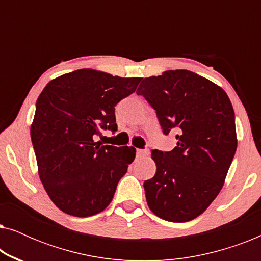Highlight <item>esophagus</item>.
<instances>
[{
  "instance_id": "1",
  "label": "esophagus",
  "mask_w": 261,
  "mask_h": 261,
  "mask_svg": "<svg viewBox=\"0 0 261 261\" xmlns=\"http://www.w3.org/2000/svg\"><path fill=\"white\" fill-rule=\"evenodd\" d=\"M148 154H149L148 149H138L137 151V155L139 158H146V156H148Z\"/></svg>"
}]
</instances>
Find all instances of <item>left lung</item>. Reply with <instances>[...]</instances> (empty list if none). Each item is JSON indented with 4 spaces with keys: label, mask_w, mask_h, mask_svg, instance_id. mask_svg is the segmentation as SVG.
<instances>
[{
    "label": "left lung",
    "mask_w": 261,
    "mask_h": 261,
    "mask_svg": "<svg viewBox=\"0 0 261 261\" xmlns=\"http://www.w3.org/2000/svg\"><path fill=\"white\" fill-rule=\"evenodd\" d=\"M137 94L155 110L164 134L177 132L172 151H152L156 172L144 183L149 209L170 222L194 220L219 195L237 151L230 99L188 70L142 78Z\"/></svg>",
    "instance_id": "8db88e82"
}]
</instances>
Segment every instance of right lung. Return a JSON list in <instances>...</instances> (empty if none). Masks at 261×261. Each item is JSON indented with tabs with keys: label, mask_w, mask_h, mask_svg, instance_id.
I'll return each mask as SVG.
<instances>
[{
	"label": "right lung",
	"mask_w": 261,
	"mask_h": 261,
	"mask_svg": "<svg viewBox=\"0 0 261 261\" xmlns=\"http://www.w3.org/2000/svg\"><path fill=\"white\" fill-rule=\"evenodd\" d=\"M140 81L81 69L55 78L41 91L32 144L41 183L62 212L88 217L112 202L135 148L102 146L94 137L99 129L117 130L115 106Z\"/></svg>",
	"instance_id": "obj_1"
}]
</instances>
